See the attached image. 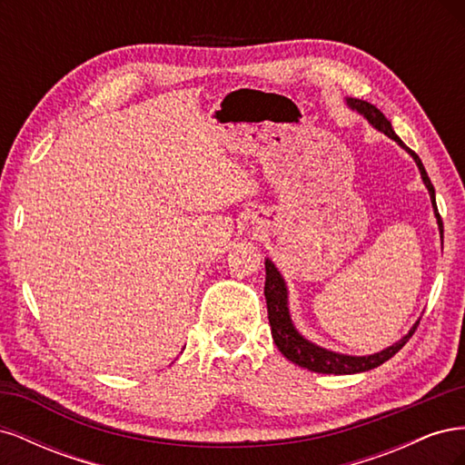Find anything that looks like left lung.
I'll return each mask as SVG.
<instances>
[{"label": "left lung", "mask_w": 465, "mask_h": 465, "mask_svg": "<svg viewBox=\"0 0 465 465\" xmlns=\"http://www.w3.org/2000/svg\"><path fill=\"white\" fill-rule=\"evenodd\" d=\"M349 106L359 110L361 114L367 118L374 128H378L380 132H384L388 137H391L393 142H398L407 153L411 154L415 159L420 176H423V182L429 188L430 200L436 211V217H439V227H440V234H444L442 229V219L439 209H436V200H434V188L430 184V178L425 171L423 163L417 157V153L407 147L401 139L393 134L391 124L388 122V118L380 112L374 104L367 103V101H359V98H349ZM265 301H267V318H270V326H272V335L273 341L279 347L281 353H283L291 362L299 364L302 369H308L312 372H322V374H355V372H364L380 367V364L386 362L388 359H391L398 351L410 341V337L415 333L419 322L411 328V331L407 333L401 341L393 343L391 347L380 351L376 355H369V357H349V355H337L331 353V351L322 349L311 341H306L304 337H301V333L294 330V326L291 323L289 318V308H287V289H285V281L283 277L279 275V272L275 270V265L265 260Z\"/></svg>", "instance_id": "obj_1"}]
</instances>
